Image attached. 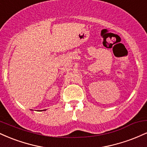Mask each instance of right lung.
<instances>
[{
	"mask_svg": "<svg viewBox=\"0 0 147 147\" xmlns=\"http://www.w3.org/2000/svg\"><path fill=\"white\" fill-rule=\"evenodd\" d=\"M43 111H45V110H43Z\"/></svg>",
	"mask_w": 147,
	"mask_h": 147,
	"instance_id": "1",
	"label": "right lung"
}]
</instances>
